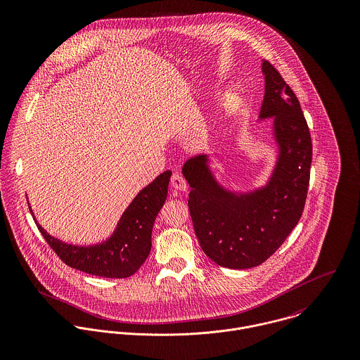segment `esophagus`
Returning <instances> with one entry per match:
<instances>
[{"mask_svg": "<svg viewBox=\"0 0 360 360\" xmlns=\"http://www.w3.org/2000/svg\"><path fill=\"white\" fill-rule=\"evenodd\" d=\"M170 184H172V187H173L176 191H181V193L187 191V188H188L186 180H184L183 176H180L179 173H173V174H172Z\"/></svg>", "mask_w": 360, "mask_h": 360, "instance_id": "esophagus-1", "label": "esophagus"}]
</instances>
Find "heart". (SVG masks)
<instances>
[{"label":"heart","instance_id":"b5f03b06","mask_svg":"<svg viewBox=\"0 0 360 360\" xmlns=\"http://www.w3.org/2000/svg\"><path fill=\"white\" fill-rule=\"evenodd\" d=\"M241 105H243V101H241V96L238 94V93H230V94H227L224 98H223V101H221V112H223V115L224 116H233V115H236L238 110H240V108H241Z\"/></svg>","mask_w":360,"mask_h":360}]
</instances>
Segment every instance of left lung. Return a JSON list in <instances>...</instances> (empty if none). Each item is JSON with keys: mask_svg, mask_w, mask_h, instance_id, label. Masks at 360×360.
Listing matches in <instances>:
<instances>
[{"mask_svg": "<svg viewBox=\"0 0 360 360\" xmlns=\"http://www.w3.org/2000/svg\"><path fill=\"white\" fill-rule=\"evenodd\" d=\"M264 97L257 120L273 119L276 162L266 184L230 190L214 176L210 158L188 159L181 169L191 187L188 207L206 257L229 269H250L271 257L298 224L308 194L311 140L297 96L262 60Z\"/></svg>", "mask_w": 360, "mask_h": 360, "instance_id": "1", "label": "left lung"}]
</instances>
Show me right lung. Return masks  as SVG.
<instances>
[{
  "instance_id": "add662e5",
  "label": "right lung",
  "mask_w": 360,
  "mask_h": 360,
  "mask_svg": "<svg viewBox=\"0 0 360 360\" xmlns=\"http://www.w3.org/2000/svg\"><path fill=\"white\" fill-rule=\"evenodd\" d=\"M172 172L159 174L151 184L144 187L120 216L113 233L94 245H72L49 234L33 219L49 243L68 266L80 271L106 278H126L133 276L151 252V236L155 219L167 197Z\"/></svg>"
}]
</instances>
